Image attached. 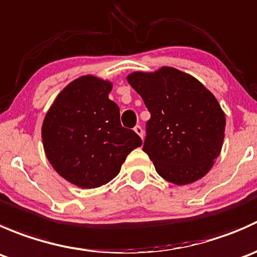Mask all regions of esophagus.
I'll return each instance as SVG.
<instances>
[{"label":"esophagus","mask_w":257,"mask_h":257,"mask_svg":"<svg viewBox=\"0 0 257 257\" xmlns=\"http://www.w3.org/2000/svg\"><path fill=\"white\" fill-rule=\"evenodd\" d=\"M134 132H136V133L138 134V136L141 137L142 139H143V128H142L141 125H136V126H134Z\"/></svg>","instance_id":"obj_1"}]
</instances>
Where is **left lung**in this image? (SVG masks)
Wrapping results in <instances>:
<instances>
[{"label":"left lung","mask_w":257,"mask_h":257,"mask_svg":"<svg viewBox=\"0 0 257 257\" xmlns=\"http://www.w3.org/2000/svg\"><path fill=\"white\" fill-rule=\"evenodd\" d=\"M126 80L152 115L143 150L158 174L175 185L205 177L221 152L226 125L215 95L195 77L173 67L133 72Z\"/></svg>","instance_id":"left-lung-1"}]
</instances>
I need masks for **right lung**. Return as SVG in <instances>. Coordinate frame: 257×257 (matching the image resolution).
Listing matches in <instances>:
<instances>
[{
	"label": "right lung",
	"mask_w": 257,
	"mask_h": 257,
	"mask_svg": "<svg viewBox=\"0 0 257 257\" xmlns=\"http://www.w3.org/2000/svg\"><path fill=\"white\" fill-rule=\"evenodd\" d=\"M112 82L87 74L63 88L46 113L42 142L54 170L73 185L94 189L120 172L126 155L141 147L136 132L120 124L109 99Z\"/></svg>",
	"instance_id": "1"
}]
</instances>
